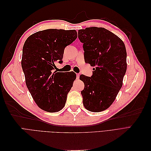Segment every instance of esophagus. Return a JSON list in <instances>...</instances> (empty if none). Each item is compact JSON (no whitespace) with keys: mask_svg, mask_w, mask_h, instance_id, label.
Returning <instances> with one entry per match:
<instances>
[{"mask_svg":"<svg viewBox=\"0 0 151 151\" xmlns=\"http://www.w3.org/2000/svg\"><path fill=\"white\" fill-rule=\"evenodd\" d=\"M76 76H77V79H78L79 78V76H80V74H76Z\"/></svg>","mask_w":151,"mask_h":151,"instance_id":"obj_1","label":"esophagus"}]
</instances>
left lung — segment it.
<instances>
[{"mask_svg":"<svg viewBox=\"0 0 151 151\" xmlns=\"http://www.w3.org/2000/svg\"><path fill=\"white\" fill-rule=\"evenodd\" d=\"M78 31L85 62L95 67L91 77L80 76L84 83L81 91L83 104L90 111L100 112L111 106L122 86L127 70L125 46L104 28L90 27Z\"/></svg>","mask_w":151,"mask_h":151,"instance_id":"left-lung-1","label":"left lung"}]
</instances>
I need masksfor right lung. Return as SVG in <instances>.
<instances>
[{
	"label": "right lung",
	"mask_w": 151,
	"mask_h": 151,
	"mask_svg": "<svg viewBox=\"0 0 151 151\" xmlns=\"http://www.w3.org/2000/svg\"><path fill=\"white\" fill-rule=\"evenodd\" d=\"M77 37L75 29H48L29 36L24 44L21 66L26 84L36 104L44 111L57 112L65 106L76 74L53 70L56 62H63L65 48Z\"/></svg>",
	"instance_id": "add662e5"
}]
</instances>
